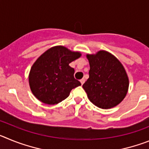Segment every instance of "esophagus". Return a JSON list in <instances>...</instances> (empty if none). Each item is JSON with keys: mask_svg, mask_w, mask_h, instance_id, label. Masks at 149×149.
Wrapping results in <instances>:
<instances>
[{"mask_svg": "<svg viewBox=\"0 0 149 149\" xmlns=\"http://www.w3.org/2000/svg\"><path fill=\"white\" fill-rule=\"evenodd\" d=\"M80 82H81V84L83 85V84H84V82H85V79L82 78V79H81V81H80Z\"/></svg>", "mask_w": 149, "mask_h": 149, "instance_id": "34e87169", "label": "esophagus"}]
</instances>
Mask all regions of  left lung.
Masks as SVG:
<instances>
[{
  "label": "left lung",
  "instance_id": "8db88e82",
  "mask_svg": "<svg viewBox=\"0 0 149 149\" xmlns=\"http://www.w3.org/2000/svg\"><path fill=\"white\" fill-rule=\"evenodd\" d=\"M89 63V77L83 88L89 101L101 109H110L125 98L129 79L121 62L106 51L86 54Z\"/></svg>",
  "mask_w": 149,
  "mask_h": 149
}]
</instances>
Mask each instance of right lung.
Segmentation results:
<instances>
[{
  "label": "right lung",
  "instance_id": "obj_1",
  "mask_svg": "<svg viewBox=\"0 0 149 149\" xmlns=\"http://www.w3.org/2000/svg\"><path fill=\"white\" fill-rule=\"evenodd\" d=\"M81 56V52L62 45L52 47L41 55L29 73V85L36 98L49 105L68 98L72 89L81 85L74 77V69L69 65Z\"/></svg>",
  "mask_w": 149,
  "mask_h": 149
}]
</instances>
